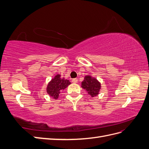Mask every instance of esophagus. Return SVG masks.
Segmentation results:
<instances>
[{"label":"esophagus","mask_w":149,"mask_h":149,"mask_svg":"<svg viewBox=\"0 0 149 149\" xmlns=\"http://www.w3.org/2000/svg\"><path fill=\"white\" fill-rule=\"evenodd\" d=\"M72 82L74 83H76L78 82V79H76V78L73 79H72Z\"/></svg>","instance_id":"obj_1"}]
</instances>
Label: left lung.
I'll return each mask as SVG.
<instances>
[{
    "instance_id": "8db88e82",
    "label": "left lung",
    "mask_w": 149,
    "mask_h": 149,
    "mask_svg": "<svg viewBox=\"0 0 149 149\" xmlns=\"http://www.w3.org/2000/svg\"><path fill=\"white\" fill-rule=\"evenodd\" d=\"M81 87L86 90L89 95L94 97L99 94L101 89V84L96 78H92L90 76H85L83 81H82Z\"/></svg>"
}]
</instances>
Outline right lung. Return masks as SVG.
I'll return each instance as SVG.
<instances>
[{"label": "right lung", "instance_id": "obj_1", "mask_svg": "<svg viewBox=\"0 0 149 149\" xmlns=\"http://www.w3.org/2000/svg\"><path fill=\"white\" fill-rule=\"evenodd\" d=\"M70 84L69 80L61 78L60 74H56L55 77L48 83L47 91L49 96L56 100L60 93Z\"/></svg>", "mask_w": 149, "mask_h": 149}]
</instances>
